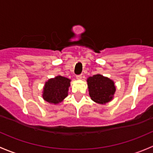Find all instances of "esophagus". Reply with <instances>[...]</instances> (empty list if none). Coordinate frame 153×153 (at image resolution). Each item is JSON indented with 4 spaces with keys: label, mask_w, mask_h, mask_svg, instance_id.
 <instances>
[{
    "label": "esophagus",
    "mask_w": 153,
    "mask_h": 153,
    "mask_svg": "<svg viewBox=\"0 0 153 153\" xmlns=\"http://www.w3.org/2000/svg\"><path fill=\"white\" fill-rule=\"evenodd\" d=\"M82 74H79V75H77V76H76V79H82Z\"/></svg>",
    "instance_id": "34e87169"
}]
</instances>
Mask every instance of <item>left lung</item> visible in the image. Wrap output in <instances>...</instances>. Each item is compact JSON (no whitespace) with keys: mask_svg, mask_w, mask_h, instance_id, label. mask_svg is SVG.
<instances>
[{"mask_svg":"<svg viewBox=\"0 0 153 153\" xmlns=\"http://www.w3.org/2000/svg\"><path fill=\"white\" fill-rule=\"evenodd\" d=\"M87 82L89 95L93 101L99 104H105L113 99L116 87L109 78L96 74L89 77Z\"/></svg>","mask_w":153,"mask_h":153,"instance_id":"8db88e82","label":"left lung"}]
</instances>
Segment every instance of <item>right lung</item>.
<instances>
[{
    "mask_svg": "<svg viewBox=\"0 0 153 153\" xmlns=\"http://www.w3.org/2000/svg\"><path fill=\"white\" fill-rule=\"evenodd\" d=\"M71 80L65 77L57 76L45 82L42 97L49 103L58 104L68 96Z\"/></svg>",
    "mask_w": 153,
    "mask_h": 153,
    "instance_id": "obj_1",
    "label": "right lung"
}]
</instances>
